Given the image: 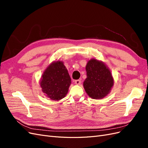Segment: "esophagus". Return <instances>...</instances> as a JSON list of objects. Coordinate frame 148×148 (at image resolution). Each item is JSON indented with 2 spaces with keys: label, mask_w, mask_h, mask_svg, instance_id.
Masks as SVG:
<instances>
[{
  "label": "esophagus",
  "mask_w": 148,
  "mask_h": 148,
  "mask_svg": "<svg viewBox=\"0 0 148 148\" xmlns=\"http://www.w3.org/2000/svg\"><path fill=\"white\" fill-rule=\"evenodd\" d=\"M75 83L76 84H79L81 83V80L80 79H77V80H75Z\"/></svg>",
  "instance_id": "esophagus-1"
}]
</instances>
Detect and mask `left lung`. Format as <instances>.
Wrapping results in <instances>:
<instances>
[{"label":"left lung","mask_w":148,"mask_h":148,"mask_svg":"<svg viewBox=\"0 0 148 148\" xmlns=\"http://www.w3.org/2000/svg\"><path fill=\"white\" fill-rule=\"evenodd\" d=\"M87 78L84 88L92 99H102L109 93L114 84V79L106 65L96 59L89 60L86 66Z\"/></svg>","instance_id":"left-lung-1"}]
</instances>
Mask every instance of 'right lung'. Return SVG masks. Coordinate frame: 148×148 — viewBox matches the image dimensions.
Returning a JSON list of instances; mask_svg holds the SVG:
<instances>
[{
  "label": "right lung",
  "instance_id": "add662e5",
  "mask_svg": "<svg viewBox=\"0 0 148 148\" xmlns=\"http://www.w3.org/2000/svg\"><path fill=\"white\" fill-rule=\"evenodd\" d=\"M42 92L50 99L59 101L68 92L71 78L64 63L53 62L44 71L40 82Z\"/></svg>",
  "mask_w": 148,
  "mask_h": 148
}]
</instances>
